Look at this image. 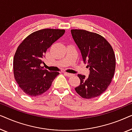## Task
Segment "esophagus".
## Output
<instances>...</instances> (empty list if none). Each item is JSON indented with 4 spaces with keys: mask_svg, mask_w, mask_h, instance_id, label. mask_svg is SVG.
I'll return each instance as SVG.
<instances>
[{
    "mask_svg": "<svg viewBox=\"0 0 132 132\" xmlns=\"http://www.w3.org/2000/svg\"><path fill=\"white\" fill-rule=\"evenodd\" d=\"M64 74L65 75L67 76H68V77H70V76H72V74L67 73V72H64Z\"/></svg>",
    "mask_w": 132,
    "mask_h": 132,
    "instance_id": "34e87169",
    "label": "esophagus"
}]
</instances>
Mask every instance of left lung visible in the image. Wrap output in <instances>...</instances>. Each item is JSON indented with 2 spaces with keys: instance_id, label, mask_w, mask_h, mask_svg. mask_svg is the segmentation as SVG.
Instances as JSON below:
<instances>
[{
  "instance_id": "8db88e82",
  "label": "left lung",
  "mask_w": 132,
  "mask_h": 132,
  "mask_svg": "<svg viewBox=\"0 0 132 132\" xmlns=\"http://www.w3.org/2000/svg\"><path fill=\"white\" fill-rule=\"evenodd\" d=\"M71 33L83 61L89 68L88 77L77 75L80 84L76 91L84 98L98 97L106 91L114 75L116 61L113 48L99 34L83 29H72Z\"/></svg>"
}]
</instances>
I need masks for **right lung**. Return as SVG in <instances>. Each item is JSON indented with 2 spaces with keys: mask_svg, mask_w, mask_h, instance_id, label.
Listing matches in <instances>:
<instances>
[{
  "mask_svg": "<svg viewBox=\"0 0 132 132\" xmlns=\"http://www.w3.org/2000/svg\"><path fill=\"white\" fill-rule=\"evenodd\" d=\"M65 33L64 29H44L28 36L18 47L14 57V78L19 87L31 97L47 91L57 71H48L40 65L47 48Z\"/></svg>",
  "mask_w": 132,
  "mask_h": 132,
  "instance_id": "right-lung-1",
  "label": "right lung"
}]
</instances>
